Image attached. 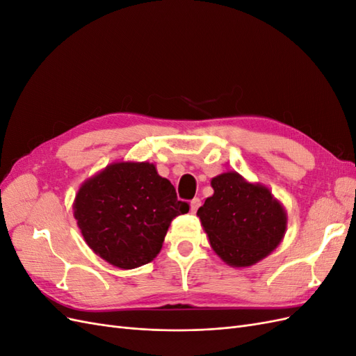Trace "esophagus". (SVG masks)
<instances>
[{"label": "esophagus", "instance_id": "esophagus-1", "mask_svg": "<svg viewBox=\"0 0 356 356\" xmlns=\"http://www.w3.org/2000/svg\"><path fill=\"white\" fill-rule=\"evenodd\" d=\"M200 199L199 197H195V199H193L191 202H190V211L193 212V213H195L197 209H199V207H200Z\"/></svg>", "mask_w": 356, "mask_h": 356}]
</instances>
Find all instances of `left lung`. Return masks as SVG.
<instances>
[{
	"mask_svg": "<svg viewBox=\"0 0 356 356\" xmlns=\"http://www.w3.org/2000/svg\"><path fill=\"white\" fill-rule=\"evenodd\" d=\"M211 186L213 195L199 208L197 217L222 261L252 266L281 243L286 212L270 190L232 170L212 178Z\"/></svg>",
	"mask_w": 356,
	"mask_h": 356,
	"instance_id": "1",
	"label": "left lung"
}]
</instances>
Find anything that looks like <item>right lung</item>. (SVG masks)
Wrapping results in <instances>:
<instances>
[{"mask_svg": "<svg viewBox=\"0 0 356 356\" xmlns=\"http://www.w3.org/2000/svg\"><path fill=\"white\" fill-rule=\"evenodd\" d=\"M72 208L86 243L118 268L153 261L170 221L190 209L147 161L108 165L83 182Z\"/></svg>", "mask_w": 356, "mask_h": 356, "instance_id": "add662e5", "label": "right lung"}]
</instances>
